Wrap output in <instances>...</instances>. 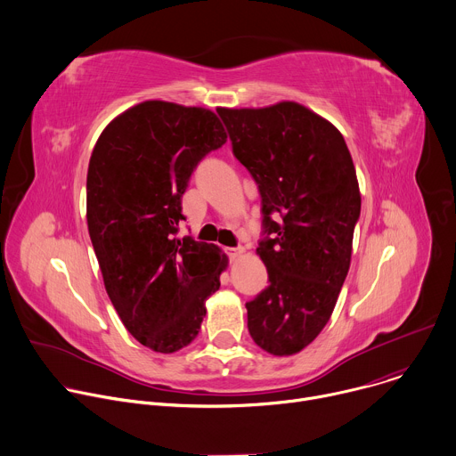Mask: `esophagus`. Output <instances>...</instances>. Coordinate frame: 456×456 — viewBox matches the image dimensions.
<instances>
[{"label": "esophagus", "mask_w": 456, "mask_h": 456, "mask_svg": "<svg viewBox=\"0 0 456 456\" xmlns=\"http://www.w3.org/2000/svg\"><path fill=\"white\" fill-rule=\"evenodd\" d=\"M224 250H225V254H227L231 259H236V257H240V256L243 254V247H225Z\"/></svg>", "instance_id": "1"}]
</instances>
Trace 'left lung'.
Returning a JSON list of instances; mask_svg holds the SVG:
<instances>
[{"mask_svg": "<svg viewBox=\"0 0 456 456\" xmlns=\"http://www.w3.org/2000/svg\"><path fill=\"white\" fill-rule=\"evenodd\" d=\"M218 115L262 194L256 252L271 283L245 305L248 334L273 355H292L329 322L350 269L361 215L352 155L334 124L297 102Z\"/></svg>", "mask_w": 456, "mask_h": 456, "instance_id": "obj_1", "label": "left lung"}]
</instances>
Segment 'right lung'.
Here are the masks:
<instances>
[{
    "instance_id": "obj_1",
    "label": "right lung",
    "mask_w": 456,
    "mask_h": 456,
    "mask_svg": "<svg viewBox=\"0 0 456 456\" xmlns=\"http://www.w3.org/2000/svg\"><path fill=\"white\" fill-rule=\"evenodd\" d=\"M227 134L211 110L146 101L101 134L86 176V220L106 292L141 345L173 354L199 336L227 256L176 238L192 171Z\"/></svg>"
}]
</instances>
